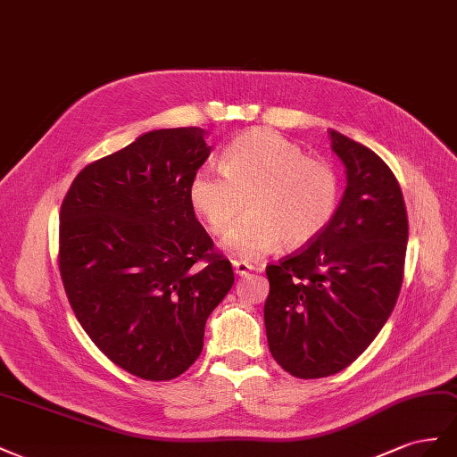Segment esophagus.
<instances>
[{
  "mask_svg": "<svg viewBox=\"0 0 457 457\" xmlns=\"http://www.w3.org/2000/svg\"><path fill=\"white\" fill-rule=\"evenodd\" d=\"M233 271L237 273V276H249L251 271H254V266H251V264H246V262H239V260H233Z\"/></svg>",
  "mask_w": 457,
  "mask_h": 457,
  "instance_id": "obj_1",
  "label": "esophagus"
}]
</instances>
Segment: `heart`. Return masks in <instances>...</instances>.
I'll list each match as a JSON object with an SVG mask.
<instances>
[{
    "label": "heart",
    "instance_id": "heart-1",
    "mask_svg": "<svg viewBox=\"0 0 457 457\" xmlns=\"http://www.w3.org/2000/svg\"><path fill=\"white\" fill-rule=\"evenodd\" d=\"M221 171L195 170L187 195L212 236H224L228 251L253 260L276 251L303 249L331 226L341 206V178L321 159L268 128L246 129L221 153Z\"/></svg>",
    "mask_w": 457,
    "mask_h": 457
}]
</instances>
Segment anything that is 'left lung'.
Listing matches in <instances>:
<instances>
[{"instance_id":"1","label":"left lung","mask_w":457,"mask_h":457,"mask_svg":"<svg viewBox=\"0 0 457 457\" xmlns=\"http://www.w3.org/2000/svg\"><path fill=\"white\" fill-rule=\"evenodd\" d=\"M346 189L331 226L266 268L264 323L273 360L298 379L348 368L379 335L403 279L408 214L379 154L329 129Z\"/></svg>"}]
</instances>
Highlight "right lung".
<instances>
[{
    "label": "right lung",
    "mask_w": 457,
    "mask_h": 457,
    "mask_svg": "<svg viewBox=\"0 0 457 457\" xmlns=\"http://www.w3.org/2000/svg\"><path fill=\"white\" fill-rule=\"evenodd\" d=\"M204 137L203 128L143 134L87 164L61 206L59 270L74 314L103 354L147 381L199 358L206 320L233 285L187 195L212 149Z\"/></svg>",
    "instance_id": "obj_1"
}]
</instances>
